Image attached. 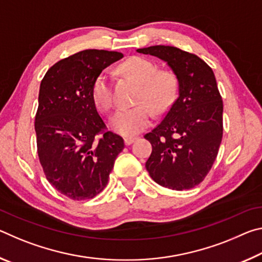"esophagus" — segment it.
Wrapping results in <instances>:
<instances>
[{
  "label": "esophagus",
  "instance_id": "34e87169",
  "mask_svg": "<svg viewBox=\"0 0 262 262\" xmlns=\"http://www.w3.org/2000/svg\"><path fill=\"white\" fill-rule=\"evenodd\" d=\"M135 140H136V137H126V139H125V144L126 145H130L132 143H134Z\"/></svg>",
  "mask_w": 262,
  "mask_h": 262
}]
</instances>
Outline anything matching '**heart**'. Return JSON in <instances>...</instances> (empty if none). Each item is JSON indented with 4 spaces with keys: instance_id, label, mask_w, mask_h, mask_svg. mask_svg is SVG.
<instances>
[{
    "instance_id": "obj_1",
    "label": "heart",
    "mask_w": 262,
    "mask_h": 262,
    "mask_svg": "<svg viewBox=\"0 0 262 262\" xmlns=\"http://www.w3.org/2000/svg\"><path fill=\"white\" fill-rule=\"evenodd\" d=\"M122 72L142 84L139 103L133 108H121L111 119V126L122 136L137 135L151 123L154 113L164 112L176 98L178 83L170 72H158L157 64L142 56H133L121 64ZM92 98L97 107L107 112L114 105L112 79L107 73H100L92 84ZM150 105L149 106L146 104Z\"/></svg>"
}]
</instances>
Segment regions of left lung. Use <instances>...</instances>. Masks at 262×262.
I'll return each instance as SVG.
<instances>
[{
    "instance_id": "left-lung-1",
    "label": "left lung",
    "mask_w": 262,
    "mask_h": 262,
    "mask_svg": "<svg viewBox=\"0 0 262 262\" xmlns=\"http://www.w3.org/2000/svg\"><path fill=\"white\" fill-rule=\"evenodd\" d=\"M136 52L166 62L178 81V98L144 135L152 145L145 167L163 187L193 188L209 172L223 136V101L214 72L199 56L177 47L157 45Z\"/></svg>"
}]
</instances>
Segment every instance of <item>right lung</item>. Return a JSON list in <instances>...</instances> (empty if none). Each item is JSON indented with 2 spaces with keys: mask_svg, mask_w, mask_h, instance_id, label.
Here are the masks:
<instances>
[{
  "mask_svg": "<svg viewBox=\"0 0 262 262\" xmlns=\"http://www.w3.org/2000/svg\"><path fill=\"white\" fill-rule=\"evenodd\" d=\"M122 57L103 50L78 52L56 62L40 83L34 122L39 161L53 187L73 200L99 194L125 148L112 132L95 137L105 123L92 98L95 78Z\"/></svg>",
  "mask_w": 262,
  "mask_h": 262,
  "instance_id": "obj_1",
  "label": "right lung"
}]
</instances>
